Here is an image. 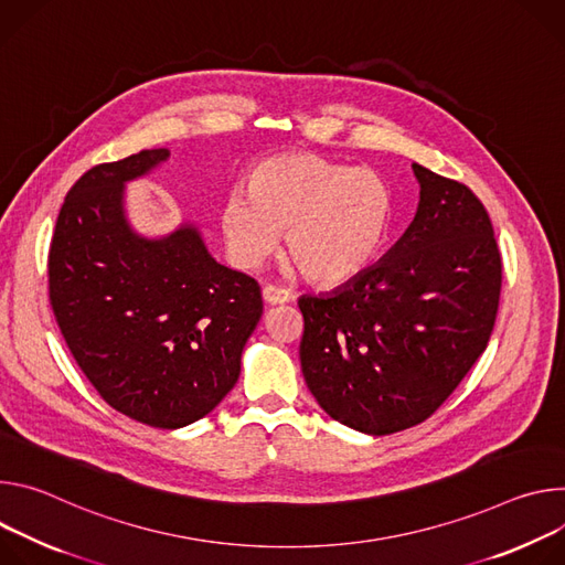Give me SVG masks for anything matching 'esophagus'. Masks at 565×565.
Returning a JSON list of instances; mask_svg holds the SVG:
<instances>
[{
	"instance_id": "esophagus-1",
	"label": "esophagus",
	"mask_w": 565,
	"mask_h": 565,
	"mask_svg": "<svg viewBox=\"0 0 565 565\" xmlns=\"http://www.w3.org/2000/svg\"><path fill=\"white\" fill-rule=\"evenodd\" d=\"M263 298H265V302H269V305H282V302H289L294 296H291V291L285 289V287L267 285V287L263 289Z\"/></svg>"
}]
</instances>
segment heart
<instances>
[{
    "instance_id": "obj_1",
    "label": "heart",
    "mask_w": 565,
    "mask_h": 565,
    "mask_svg": "<svg viewBox=\"0 0 565 565\" xmlns=\"http://www.w3.org/2000/svg\"><path fill=\"white\" fill-rule=\"evenodd\" d=\"M393 220V193L370 168L317 154L271 157L226 198L220 228L231 260L258 267L285 231L287 254L319 285L359 276L377 258Z\"/></svg>"
}]
</instances>
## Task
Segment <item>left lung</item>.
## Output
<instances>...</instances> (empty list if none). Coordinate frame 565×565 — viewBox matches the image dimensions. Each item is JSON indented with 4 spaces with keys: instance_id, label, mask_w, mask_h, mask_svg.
<instances>
[{
    "instance_id": "1",
    "label": "left lung",
    "mask_w": 565,
    "mask_h": 565,
    "mask_svg": "<svg viewBox=\"0 0 565 565\" xmlns=\"http://www.w3.org/2000/svg\"><path fill=\"white\" fill-rule=\"evenodd\" d=\"M415 220L386 258L323 296H302L300 367L337 422L391 435L430 417L484 352L503 263L482 202L413 163Z\"/></svg>"
}]
</instances>
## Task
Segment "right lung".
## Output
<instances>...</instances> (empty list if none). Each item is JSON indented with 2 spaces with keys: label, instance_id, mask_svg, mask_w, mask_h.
<instances>
[{
  "label": "right lung",
  "instance_id": "right-lung-1",
  "mask_svg": "<svg viewBox=\"0 0 565 565\" xmlns=\"http://www.w3.org/2000/svg\"><path fill=\"white\" fill-rule=\"evenodd\" d=\"M168 157L87 170L49 248V300L76 363L111 408L154 428L193 424L226 397L263 317L260 285L220 265L195 226L150 239L125 220V181Z\"/></svg>",
  "mask_w": 565,
  "mask_h": 565
}]
</instances>
